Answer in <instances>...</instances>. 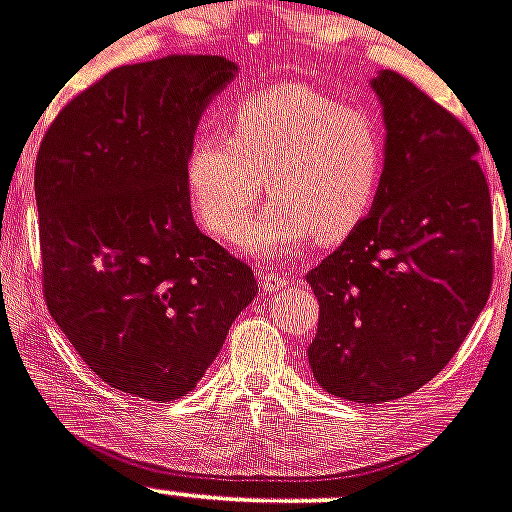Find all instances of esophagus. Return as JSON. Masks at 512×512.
<instances>
[{
	"mask_svg": "<svg viewBox=\"0 0 512 512\" xmlns=\"http://www.w3.org/2000/svg\"><path fill=\"white\" fill-rule=\"evenodd\" d=\"M259 284L264 291H276V289H284L286 284H291V279L284 274H271V271H266V274L259 276Z\"/></svg>",
	"mask_w": 512,
	"mask_h": 512,
	"instance_id": "esophagus-1",
	"label": "esophagus"
}]
</instances>
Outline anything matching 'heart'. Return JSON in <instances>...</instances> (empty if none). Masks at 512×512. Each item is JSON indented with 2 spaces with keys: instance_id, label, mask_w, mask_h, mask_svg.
Masks as SVG:
<instances>
[{
  "instance_id": "1",
  "label": "heart",
  "mask_w": 512,
  "mask_h": 512,
  "mask_svg": "<svg viewBox=\"0 0 512 512\" xmlns=\"http://www.w3.org/2000/svg\"><path fill=\"white\" fill-rule=\"evenodd\" d=\"M382 160V138L367 113L304 82H276L228 110L226 138H193L186 188L206 231L233 238L266 180L274 198L243 226V248L284 251L311 236L329 246L369 216Z\"/></svg>"
}]
</instances>
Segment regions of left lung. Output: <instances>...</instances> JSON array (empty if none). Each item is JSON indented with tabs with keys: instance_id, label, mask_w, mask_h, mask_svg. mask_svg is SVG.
<instances>
[{
	"instance_id": "8db88e82",
	"label": "left lung",
	"mask_w": 512,
	"mask_h": 512,
	"mask_svg": "<svg viewBox=\"0 0 512 512\" xmlns=\"http://www.w3.org/2000/svg\"><path fill=\"white\" fill-rule=\"evenodd\" d=\"M384 170L369 216L306 281L319 299L314 379L382 405L430 382L465 342L493 286V203L478 140L399 72L372 80Z\"/></svg>"
}]
</instances>
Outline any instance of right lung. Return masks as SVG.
<instances>
[{
  "label": "right lung",
  "mask_w": 512,
  "mask_h": 512,
  "mask_svg": "<svg viewBox=\"0 0 512 512\" xmlns=\"http://www.w3.org/2000/svg\"><path fill=\"white\" fill-rule=\"evenodd\" d=\"M238 67L170 55L72 97L34 165L47 309L82 362L150 402L186 397L256 296L251 266L193 221L186 153Z\"/></svg>",
  "instance_id": "obj_1"
}]
</instances>
